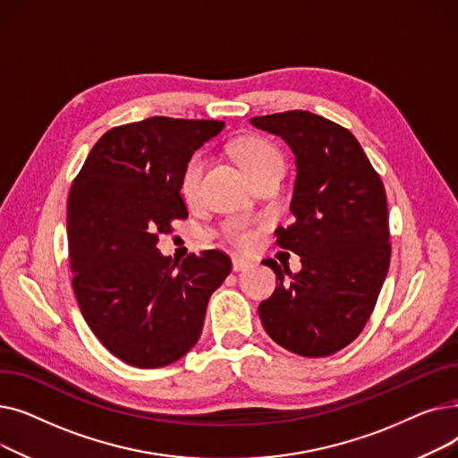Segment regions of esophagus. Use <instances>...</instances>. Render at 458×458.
<instances>
[{
    "mask_svg": "<svg viewBox=\"0 0 458 458\" xmlns=\"http://www.w3.org/2000/svg\"><path fill=\"white\" fill-rule=\"evenodd\" d=\"M232 267H233L235 273L245 271V269L250 267V261L245 259V258H233V259H232Z\"/></svg>",
    "mask_w": 458,
    "mask_h": 458,
    "instance_id": "1",
    "label": "esophagus"
}]
</instances>
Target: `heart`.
<instances>
[{
	"instance_id": "obj_1",
	"label": "heart",
	"mask_w": 458,
	"mask_h": 458,
	"mask_svg": "<svg viewBox=\"0 0 458 458\" xmlns=\"http://www.w3.org/2000/svg\"><path fill=\"white\" fill-rule=\"evenodd\" d=\"M232 154L235 161L243 166V171L249 174V178H254L256 174L267 171V168H282V159L276 148L259 137H249V139L239 140L232 148ZM202 171H204V157L192 156L187 161L180 180V191L187 200L197 197ZM225 235L232 245L239 249H249L256 239L254 228L242 221H233L226 225Z\"/></svg>"
}]
</instances>
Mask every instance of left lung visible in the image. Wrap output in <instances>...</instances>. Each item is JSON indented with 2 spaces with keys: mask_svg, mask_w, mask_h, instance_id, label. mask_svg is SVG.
Returning <instances> with one entry per match:
<instances>
[{
  "mask_svg": "<svg viewBox=\"0 0 458 458\" xmlns=\"http://www.w3.org/2000/svg\"><path fill=\"white\" fill-rule=\"evenodd\" d=\"M290 144L297 159L292 225L276 245L301 256L293 275L275 259L276 290L258 308L263 328L284 349L319 358L354 342L373 314L390 267L386 191L344 126L310 111L252 116Z\"/></svg>",
  "mask_w": 458,
  "mask_h": 458,
  "instance_id": "left-lung-1",
  "label": "left lung"
}]
</instances>
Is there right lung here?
Masks as SVG:
<instances>
[{"label":"right lung","instance_id":"obj_1","mask_svg":"<svg viewBox=\"0 0 458 458\" xmlns=\"http://www.w3.org/2000/svg\"><path fill=\"white\" fill-rule=\"evenodd\" d=\"M223 128L171 116L111 128L70 187L72 287L96 338L133 368L168 366L195 345L208 301L232 271L221 250L182 263L157 250L159 235L187 219V161Z\"/></svg>","mask_w":458,"mask_h":458}]
</instances>
